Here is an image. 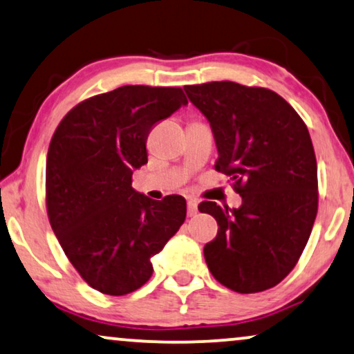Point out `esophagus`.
<instances>
[{
    "instance_id": "obj_1",
    "label": "esophagus",
    "mask_w": 354,
    "mask_h": 354,
    "mask_svg": "<svg viewBox=\"0 0 354 354\" xmlns=\"http://www.w3.org/2000/svg\"><path fill=\"white\" fill-rule=\"evenodd\" d=\"M197 214V202L194 199L187 201V215L194 216Z\"/></svg>"
}]
</instances>
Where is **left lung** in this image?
Instances as JSON below:
<instances>
[{"label":"left lung","instance_id":"left-lung-1","mask_svg":"<svg viewBox=\"0 0 354 354\" xmlns=\"http://www.w3.org/2000/svg\"><path fill=\"white\" fill-rule=\"evenodd\" d=\"M185 91L214 131L215 169L232 178L243 197L238 209L199 204L218 223L204 246L207 267L236 293L266 291L298 263L317 215V162L308 126L270 88L220 81Z\"/></svg>","mask_w":354,"mask_h":354}]
</instances>
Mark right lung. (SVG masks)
Here are the masks:
<instances>
[{"label": "right lung", "instance_id": "1", "mask_svg": "<svg viewBox=\"0 0 354 354\" xmlns=\"http://www.w3.org/2000/svg\"><path fill=\"white\" fill-rule=\"evenodd\" d=\"M181 87L122 86L77 103L51 138L45 199L51 228L82 280L103 295L140 288L150 257L180 230L186 201L134 191L157 122L186 105Z\"/></svg>", "mask_w": 354, "mask_h": 354}]
</instances>
